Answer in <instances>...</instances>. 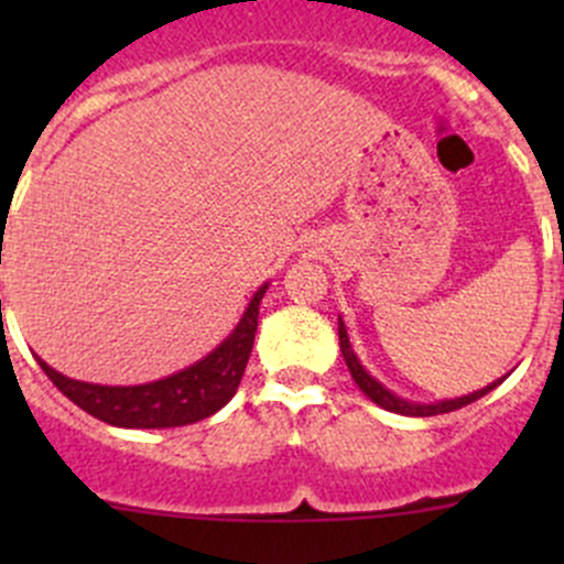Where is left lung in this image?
Masks as SVG:
<instances>
[{"label":"left lung","mask_w":564,"mask_h":564,"mask_svg":"<svg viewBox=\"0 0 564 564\" xmlns=\"http://www.w3.org/2000/svg\"><path fill=\"white\" fill-rule=\"evenodd\" d=\"M338 340H340V355H344L346 366H349V373L351 379L357 382V388L366 392L368 398H371L373 403H379L382 409H388V412H395V414H406V417H431V414H445V412H456V409L466 406V403L477 401V398H482L486 392H491L497 384H502V379H497V382H491L488 388L482 390H475L469 392V395H460V398H453V401H440V403H414V401H403V398H398L395 392H390L384 384H379L377 379L371 377V373L362 368V362L357 360L355 349H351L349 344V335H346V327L344 322L338 318Z\"/></svg>","instance_id":"8db88e82"}]
</instances>
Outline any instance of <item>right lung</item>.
<instances>
[{"label":"right lung","mask_w":564,"mask_h":564,"mask_svg":"<svg viewBox=\"0 0 564 564\" xmlns=\"http://www.w3.org/2000/svg\"><path fill=\"white\" fill-rule=\"evenodd\" d=\"M264 292L267 283L253 294L235 333L218 349H213L204 360L193 362L185 371H176L172 377L158 379V382L133 384V388H108V384L62 377L59 371L45 366L40 357L37 362L62 395H67L76 406H82L84 412L108 425H117V429H176V425L198 423V420L224 409L240 388L250 349H253L259 305Z\"/></svg>","instance_id":"right-lung-1"}]
</instances>
